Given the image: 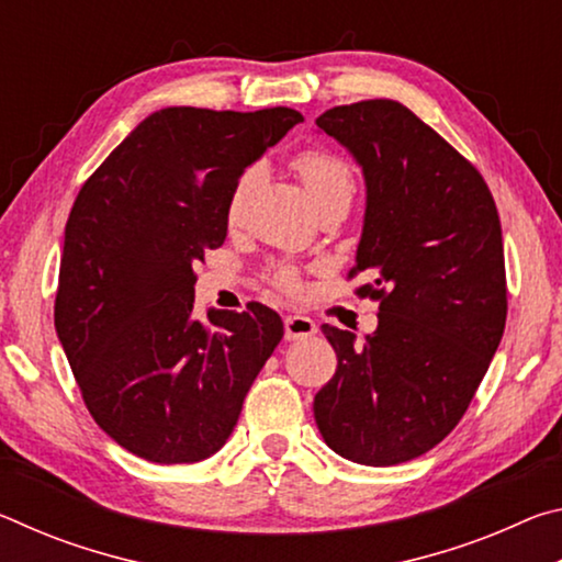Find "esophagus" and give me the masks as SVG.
<instances>
[{"label":"esophagus","instance_id":"obj_1","mask_svg":"<svg viewBox=\"0 0 562 562\" xmlns=\"http://www.w3.org/2000/svg\"><path fill=\"white\" fill-rule=\"evenodd\" d=\"M317 331V325L307 315H288L284 317V339L297 341L307 339Z\"/></svg>","mask_w":562,"mask_h":562}]
</instances>
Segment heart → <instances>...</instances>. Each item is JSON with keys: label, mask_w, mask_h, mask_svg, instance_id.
<instances>
[{"label": "heart", "mask_w": 562, "mask_h": 562, "mask_svg": "<svg viewBox=\"0 0 562 562\" xmlns=\"http://www.w3.org/2000/svg\"><path fill=\"white\" fill-rule=\"evenodd\" d=\"M292 166L302 178V183L307 186L310 195L315 198V203L327 201V198L339 195V193H347V195L355 193V173H351L349 164L345 158L329 154V150H322V148L302 150V154L294 156ZM250 178H252V170H247V173L237 180V186L231 195V203H227V217H231V221H235L237 213H240V203ZM270 278L280 290H288V292L297 290V274H294V270L290 268L272 270Z\"/></svg>", "instance_id": "obj_1"}]
</instances>
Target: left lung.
<instances>
[{"mask_svg":"<svg viewBox=\"0 0 562 562\" xmlns=\"http://www.w3.org/2000/svg\"><path fill=\"white\" fill-rule=\"evenodd\" d=\"M367 183L357 294L379 300V327L322 325L337 372L315 396L335 453L396 465L434 449L469 408L506 327V262L496 203L459 150L398 101L335 106L317 119Z\"/></svg>","mask_w":562,"mask_h":562,"instance_id":"8db88e82","label":"left lung"}]
</instances>
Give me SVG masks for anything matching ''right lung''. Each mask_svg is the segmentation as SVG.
Returning a JSON list of instances; mask_svg holds the SVG:
<instances>
[{"mask_svg": "<svg viewBox=\"0 0 562 562\" xmlns=\"http://www.w3.org/2000/svg\"><path fill=\"white\" fill-rule=\"evenodd\" d=\"M168 106L111 150L66 221L54 325L83 404L123 449L195 463L223 449L255 376L284 335L274 310L193 315V265L225 243L227 203L294 123Z\"/></svg>", "mask_w": 562, "mask_h": 562, "instance_id": "right-lung-1", "label": "right lung"}]
</instances>
